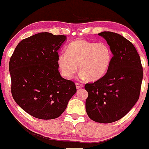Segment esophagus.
Masks as SVG:
<instances>
[{"instance_id":"obj_1","label":"esophagus","mask_w":149,"mask_h":149,"mask_svg":"<svg viewBox=\"0 0 149 149\" xmlns=\"http://www.w3.org/2000/svg\"><path fill=\"white\" fill-rule=\"evenodd\" d=\"M75 84H76V88H77V89H79V88H82L84 86V85L82 84H80L78 82H77Z\"/></svg>"}]
</instances>
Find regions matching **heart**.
<instances>
[{
	"instance_id": "b5f03b06",
	"label": "heart",
	"mask_w": 149,
	"mask_h": 149,
	"mask_svg": "<svg viewBox=\"0 0 149 149\" xmlns=\"http://www.w3.org/2000/svg\"><path fill=\"white\" fill-rule=\"evenodd\" d=\"M111 61L112 51L107 43L78 39L68 45L66 53L58 55L57 64L65 77L72 78L79 68L81 78L96 81L106 74Z\"/></svg>"
}]
</instances>
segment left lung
<instances>
[{"mask_svg":"<svg viewBox=\"0 0 149 149\" xmlns=\"http://www.w3.org/2000/svg\"><path fill=\"white\" fill-rule=\"evenodd\" d=\"M98 34L106 40L113 57L106 74L85 84L86 111L96 123H111L127 114L138 101L143 68L136 48L127 38L111 31Z\"/></svg>","mask_w":149,"mask_h":149,"instance_id":"left-lung-1","label":"left lung"}]
</instances>
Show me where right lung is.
Returning a JSON list of instances; mask_svg holds the SVG:
<instances>
[{"mask_svg":"<svg viewBox=\"0 0 149 149\" xmlns=\"http://www.w3.org/2000/svg\"><path fill=\"white\" fill-rule=\"evenodd\" d=\"M66 36L41 32L17 44L9 63L11 93L25 112L41 120L58 118L76 93L58 71V51Z\"/></svg>","mask_w":149,"mask_h":149,"instance_id":"obj_1","label":"right lung"}]
</instances>
